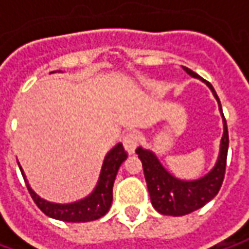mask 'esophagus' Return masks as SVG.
<instances>
[{"instance_id": "1", "label": "esophagus", "mask_w": 249, "mask_h": 249, "mask_svg": "<svg viewBox=\"0 0 249 249\" xmlns=\"http://www.w3.org/2000/svg\"><path fill=\"white\" fill-rule=\"evenodd\" d=\"M123 145H124L125 150L128 152V155H134L136 146H138V136H136L135 132H128L123 138Z\"/></svg>"}]
</instances>
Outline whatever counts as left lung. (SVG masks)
Returning <instances> with one entry per match:
<instances>
[{"label":"left lung","instance_id":"8db88e82","mask_svg":"<svg viewBox=\"0 0 249 249\" xmlns=\"http://www.w3.org/2000/svg\"><path fill=\"white\" fill-rule=\"evenodd\" d=\"M184 71L191 75L192 78H196L209 88L219 104V111L223 118V136L220 141V150L219 156L214 163V166L208 174L198 179H179L174 177L171 173H168L157 156L149 149L139 146L136 149V155L142 161V167L145 173L146 185L150 195V200L153 208L161 214L167 216H184L191 212H195L205 206L208 202H211L219 192L222 187L224 173H226V160H227V150H229V131L226 118L222 110V104L214 92L213 86L209 82L202 79L198 73L189 68L182 67Z\"/></svg>","mask_w":249,"mask_h":249}]
</instances>
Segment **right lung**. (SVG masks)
I'll return each mask as SVG.
<instances>
[{"instance_id": "add662e5", "label": "right lung", "mask_w": 249, "mask_h": 249, "mask_svg": "<svg viewBox=\"0 0 249 249\" xmlns=\"http://www.w3.org/2000/svg\"><path fill=\"white\" fill-rule=\"evenodd\" d=\"M57 72V71H53ZM50 72V73H53ZM126 152L123 147V143H117L113 149L106 155L100 170V176L97 179V184L92 192L79 200L71 202V203H54L50 200L40 198L37 194L32 189L30 184L27 182L26 176L23 173V168L20 167V173L23 176V179L26 182L30 196L33 198L35 203L38 206V209L53 219L62 220V222L71 223H85L97 220L103 217L107 212L110 211L113 203V185L118 168L126 160Z\"/></svg>"}]
</instances>
